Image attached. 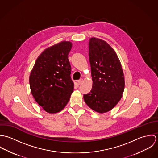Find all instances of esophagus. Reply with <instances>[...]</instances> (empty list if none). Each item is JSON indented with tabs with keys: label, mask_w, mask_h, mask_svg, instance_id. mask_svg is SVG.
<instances>
[{
	"label": "esophagus",
	"mask_w": 158,
	"mask_h": 158,
	"mask_svg": "<svg viewBox=\"0 0 158 158\" xmlns=\"http://www.w3.org/2000/svg\"><path fill=\"white\" fill-rule=\"evenodd\" d=\"M83 80L82 78H81L80 80H79L77 81V83H78V85H81V83L83 82Z\"/></svg>",
	"instance_id": "esophagus-1"
}]
</instances>
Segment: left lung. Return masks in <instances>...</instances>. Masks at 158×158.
Listing matches in <instances>:
<instances>
[{
	"mask_svg": "<svg viewBox=\"0 0 158 158\" xmlns=\"http://www.w3.org/2000/svg\"><path fill=\"white\" fill-rule=\"evenodd\" d=\"M89 56L92 88L84 95L86 105L97 113H107L120 100L125 88V77L115 52L103 40L91 38Z\"/></svg>",
	"mask_w": 158,
	"mask_h": 158,
	"instance_id": "1",
	"label": "left lung"
}]
</instances>
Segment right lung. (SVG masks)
Instances as JSON below:
<instances>
[{"mask_svg": "<svg viewBox=\"0 0 158 158\" xmlns=\"http://www.w3.org/2000/svg\"><path fill=\"white\" fill-rule=\"evenodd\" d=\"M72 46L71 42L64 41L45 48L31 71V93L47 113L55 114L62 111L73 91L68 59Z\"/></svg>", "mask_w": 158, "mask_h": 158, "instance_id": "obj_1", "label": "right lung"}]
</instances>
